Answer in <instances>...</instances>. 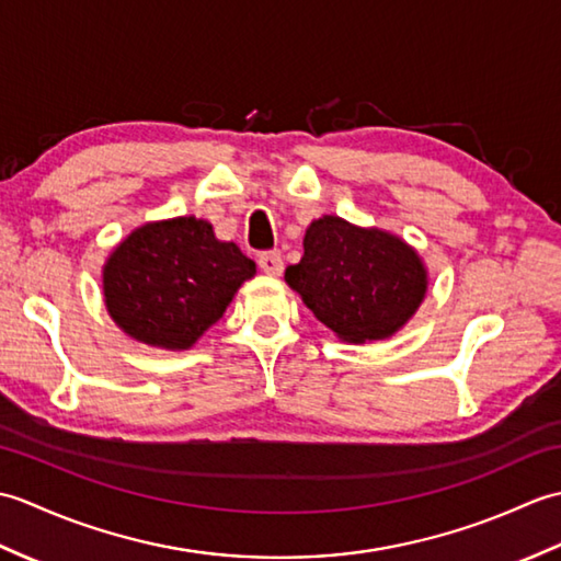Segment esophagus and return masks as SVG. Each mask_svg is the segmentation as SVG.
Listing matches in <instances>:
<instances>
[{
	"label": "esophagus",
	"mask_w": 561,
	"mask_h": 561,
	"mask_svg": "<svg viewBox=\"0 0 561 561\" xmlns=\"http://www.w3.org/2000/svg\"><path fill=\"white\" fill-rule=\"evenodd\" d=\"M257 265L260 270L265 274H272V277H279L282 270H284V262H282V255L277 253V250H270V253H262L257 257Z\"/></svg>",
	"instance_id": "obj_1"
}]
</instances>
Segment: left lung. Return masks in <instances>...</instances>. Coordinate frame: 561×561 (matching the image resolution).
Segmentation results:
<instances>
[{"label":"left lung","instance_id":"8db88e82","mask_svg":"<svg viewBox=\"0 0 561 561\" xmlns=\"http://www.w3.org/2000/svg\"><path fill=\"white\" fill-rule=\"evenodd\" d=\"M284 279L320 323L354 344L396 335L416 313L428 284L420 253L400 236L332 214L308 226L304 257Z\"/></svg>","mask_w":561,"mask_h":561}]
</instances>
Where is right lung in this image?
I'll list each match as a JSON object with an SVG mask.
<instances>
[{
	"mask_svg": "<svg viewBox=\"0 0 561 561\" xmlns=\"http://www.w3.org/2000/svg\"><path fill=\"white\" fill-rule=\"evenodd\" d=\"M255 277L241 248L211 224L175 217L139 226L103 265V296L115 325L137 342L190 350L224 316L238 287Z\"/></svg>",
	"mask_w": 561,
	"mask_h": 561,
	"instance_id": "add662e5",
	"label": "right lung"
}]
</instances>
